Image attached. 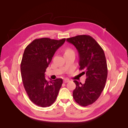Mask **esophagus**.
Returning <instances> with one entry per match:
<instances>
[{
	"label": "esophagus",
	"instance_id": "esophagus-1",
	"mask_svg": "<svg viewBox=\"0 0 128 128\" xmlns=\"http://www.w3.org/2000/svg\"><path fill=\"white\" fill-rule=\"evenodd\" d=\"M69 81H70V80H69L68 79H64V83H66L69 82Z\"/></svg>",
	"mask_w": 128,
	"mask_h": 128
}]
</instances>
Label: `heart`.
<instances>
[{"mask_svg":"<svg viewBox=\"0 0 128 128\" xmlns=\"http://www.w3.org/2000/svg\"><path fill=\"white\" fill-rule=\"evenodd\" d=\"M70 51H72V50L70 48H67L65 52H70Z\"/></svg>","mask_w":128,"mask_h":128,"instance_id":"b5f03b06","label":"heart"}]
</instances>
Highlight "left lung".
I'll use <instances>...</instances> for the list:
<instances>
[{"instance_id":"1","label":"left lung","mask_w":128,"mask_h":128,"mask_svg":"<svg viewBox=\"0 0 128 128\" xmlns=\"http://www.w3.org/2000/svg\"><path fill=\"white\" fill-rule=\"evenodd\" d=\"M79 53L80 70H84L86 78L84 84L74 80L76 88L72 96L75 101L82 106H87L97 100L105 86L107 65L103 49L89 35H78L67 38Z\"/></svg>"}]
</instances>
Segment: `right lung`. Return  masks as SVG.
Returning <instances> with one entry per match:
<instances>
[{
	"mask_svg": "<svg viewBox=\"0 0 128 128\" xmlns=\"http://www.w3.org/2000/svg\"><path fill=\"white\" fill-rule=\"evenodd\" d=\"M65 40V38H38L25 48L20 67L22 82L30 100L38 106H50L59 94L62 79L48 81L45 77V72L55 52Z\"/></svg>",
	"mask_w": 128,
	"mask_h": 128,
	"instance_id": "1",
	"label": "right lung"
}]
</instances>
